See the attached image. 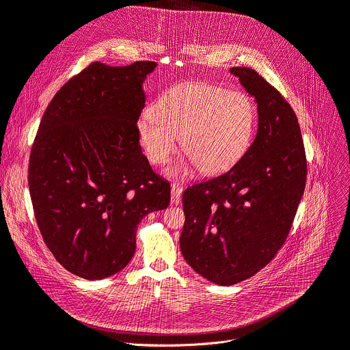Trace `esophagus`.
<instances>
[{
    "instance_id": "1",
    "label": "esophagus",
    "mask_w": 350,
    "mask_h": 350,
    "mask_svg": "<svg viewBox=\"0 0 350 350\" xmlns=\"http://www.w3.org/2000/svg\"><path fill=\"white\" fill-rule=\"evenodd\" d=\"M181 191H183V189H181V186H180V185H177V183H172V203H173V204L180 203Z\"/></svg>"
}]
</instances>
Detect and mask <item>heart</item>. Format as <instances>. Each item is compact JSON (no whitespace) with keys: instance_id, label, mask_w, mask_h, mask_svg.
Instances as JSON below:
<instances>
[{"instance_id":"heart-1","label":"heart","mask_w":350,"mask_h":350,"mask_svg":"<svg viewBox=\"0 0 350 350\" xmlns=\"http://www.w3.org/2000/svg\"><path fill=\"white\" fill-rule=\"evenodd\" d=\"M256 124L252 100L240 91L206 83H181L167 90L153 111L139 121V140L147 159L165 164L177 148L203 174H219L232 167L247 151ZM186 165H176L180 176Z\"/></svg>"}]
</instances>
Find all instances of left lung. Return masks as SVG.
<instances>
[{
    "label": "left lung",
    "mask_w": 350,
    "mask_h": 350,
    "mask_svg": "<svg viewBox=\"0 0 350 350\" xmlns=\"http://www.w3.org/2000/svg\"><path fill=\"white\" fill-rule=\"evenodd\" d=\"M230 72L254 98L259 129L229 172L185 190L180 236L186 262L220 286L246 280L271 262L291 232L308 174L291 104L256 70Z\"/></svg>",
    "instance_id": "8db88e82"
}]
</instances>
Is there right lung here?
<instances>
[{
	"mask_svg": "<svg viewBox=\"0 0 350 350\" xmlns=\"http://www.w3.org/2000/svg\"><path fill=\"white\" fill-rule=\"evenodd\" d=\"M154 62H94L44 111L28 164L42 240L55 260L87 280L124 269L140 220L170 203V185L142 153V88Z\"/></svg>",
	"mask_w": 350,
	"mask_h": 350,
	"instance_id": "obj_1",
	"label": "right lung"
}]
</instances>
